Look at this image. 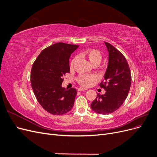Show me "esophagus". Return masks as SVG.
Listing matches in <instances>:
<instances>
[{"label": "esophagus", "mask_w": 157, "mask_h": 157, "mask_svg": "<svg viewBox=\"0 0 157 157\" xmlns=\"http://www.w3.org/2000/svg\"><path fill=\"white\" fill-rule=\"evenodd\" d=\"M78 91H84V90H87V89L83 88H79L78 89Z\"/></svg>", "instance_id": "1"}]
</instances>
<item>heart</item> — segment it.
Listing matches in <instances>:
<instances>
[{
	"label": "heart",
	"mask_w": 157,
	"mask_h": 157,
	"mask_svg": "<svg viewBox=\"0 0 157 157\" xmlns=\"http://www.w3.org/2000/svg\"><path fill=\"white\" fill-rule=\"evenodd\" d=\"M80 56L86 58L92 65H98L102 59L101 52L96 49H88L82 52ZM77 60V57H75L71 60L70 63V67L72 68L76 61ZM79 84L84 87L91 86L97 81L98 78L96 75L93 74H81L78 76L77 78Z\"/></svg>",
	"instance_id": "1"
}]
</instances>
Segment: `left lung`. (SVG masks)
Returning a JSON list of instances; mask_svg holds the SVG:
<instances>
[{
  "label": "left lung",
  "mask_w": 157,
  "mask_h": 157,
  "mask_svg": "<svg viewBox=\"0 0 157 157\" xmlns=\"http://www.w3.org/2000/svg\"><path fill=\"white\" fill-rule=\"evenodd\" d=\"M105 44L109 52V62L104 80L99 86L106 92L97 94L91 108L97 113L109 115L117 111L125 101L130 91L132 77L124 55L111 44L107 42Z\"/></svg>",
  "instance_id": "obj_1"
}]
</instances>
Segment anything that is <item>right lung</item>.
<instances>
[{"label":"right lung","mask_w":157,"mask_h":157,"mask_svg":"<svg viewBox=\"0 0 157 157\" xmlns=\"http://www.w3.org/2000/svg\"><path fill=\"white\" fill-rule=\"evenodd\" d=\"M78 47L58 42L42 50L33 64L31 84L33 92L42 108L52 115H63L73 107L77 90L65 89L61 84L63 76L70 72V56Z\"/></svg>","instance_id":"obj_1"}]
</instances>
